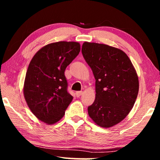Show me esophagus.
<instances>
[{"mask_svg": "<svg viewBox=\"0 0 160 160\" xmlns=\"http://www.w3.org/2000/svg\"><path fill=\"white\" fill-rule=\"evenodd\" d=\"M75 94H76V96L78 97H79L80 96H81L82 94V91H78V92H76V93H75Z\"/></svg>", "mask_w": 160, "mask_h": 160, "instance_id": "obj_1", "label": "esophagus"}]
</instances>
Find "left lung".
<instances>
[{"label":"left lung","instance_id":"obj_1","mask_svg":"<svg viewBox=\"0 0 160 160\" xmlns=\"http://www.w3.org/2000/svg\"><path fill=\"white\" fill-rule=\"evenodd\" d=\"M82 53L95 78V99L88 114L97 125L110 128L125 118L139 90L136 70L126 53L111 46L85 42Z\"/></svg>","mask_w":160,"mask_h":160}]
</instances>
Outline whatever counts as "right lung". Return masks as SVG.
I'll list each match as a JSON object with an SVG mask.
<instances>
[{"label":"right lung","mask_w":160,"mask_h":160,"mask_svg":"<svg viewBox=\"0 0 160 160\" xmlns=\"http://www.w3.org/2000/svg\"><path fill=\"white\" fill-rule=\"evenodd\" d=\"M80 51L78 42L51 43L40 48L29 63L24 97L33 114L47 124L60 121L73 98L67 91L64 72Z\"/></svg>","instance_id":"add662e5"}]
</instances>
